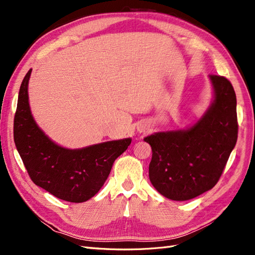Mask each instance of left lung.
I'll return each mask as SVG.
<instances>
[{"label":"left lung","instance_id":"left-lung-1","mask_svg":"<svg viewBox=\"0 0 255 255\" xmlns=\"http://www.w3.org/2000/svg\"><path fill=\"white\" fill-rule=\"evenodd\" d=\"M214 101L203 117L187 129L150 135L149 177L164 197L186 201L212 189L237 141L236 95L225 76L210 75Z\"/></svg>","mask_w":255,"mask_h":255}]
</instances>
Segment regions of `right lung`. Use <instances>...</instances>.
Masks as SVG:
<instances>
[{
    "instance_id": "add662e5",
    "label": "right lung",
    "mask_w": 255,
    "mask_h": 255,
    "mask_svg": "<svg viewBox=\"0 0 255 255\" xmlns=\"http://www.w3.org/2000/svg\"><path fill=\"white\" fill-rule=\"evenodd\" d=\"M22 81L13 120V139L27 173L37 186L58 199L81 203L101 189L115 159L132 139L106 141L70 150L53 142L36 125L28 104V80Z\"/></svg>"
}]
</instances>
